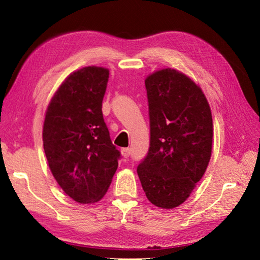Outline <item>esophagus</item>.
<instances>
[{"label": "esophagus", "mask_w": 260, "mask_h": 260, "mask_svg": "<svg viewBox=\"0 0 260 260\" xmlns=\"http://www.w3.org/2000/svg\"><path fill=\"white\" fill-rule=\"evenodd\" d=\"M121 153L125 158H128L131 156V149L129 148H124L121 149Z\"/></svg>", "instance_id": "obj_1"}]
</instances>
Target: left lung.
<instances>
[{
	"instance_id": "left-lung-1",
	"label": "left lung",
	"mask_w": 260,
	"mask_h": 260,
	"mask_svg": "<svg viewBox=\"0 0 260 260\" xmlns=\"http://www.w3.org/2000/svg\"><path fill=\"white\" fill-rule=\"evenodd\" d=\"M150 144L138 174L147 199L173 209L186 201L205 173L213 125L203 91L172 69L146 79Z\"/></svg>"
}]
</instances>
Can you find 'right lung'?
I'll use <instances>...</instances> for the list:
<instances>
[{"instance_id":"add662e5","label":"right lung","mask_w":260,"mask_h":260,"mask_svg":"<svg viewBox=\"0 0 260 260\" xmlns=\"http://www.w3.org/2000/svg\"><path fill=\"white\" fill-rule=\"evenodd\" d=\"M108 81L104 68L88 67L70 74L48 105L43 125L51 173L65 193L82 204L102 199L121 157L102 113Z\"/></svg>"}]
</instances>
